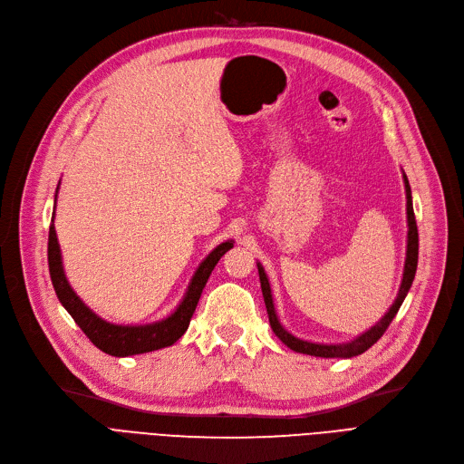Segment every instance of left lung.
Listing matches in <instances>:
<instances>
[{
  "mask_svg": "<svg viewBox=\"0 0 464 464\" xmlns=\"http://www.w3.org/2000/svg\"><path fill=\"white\" fill-rule=\"evenodd\" d=\"M404 180V191H406V222H408V237H406V259H404V271H402V280L399 294L393 301V304L389 306V310L382 315V320L367 329L364 333L357 334L350 343H336V344H324V343H310V340H303L295 334H291L278 320V314L275 308L273 301V291H271V282L269 276H266L263 265L257 261V271H259V282H261V291H263V299L266 306V314H269V322L275 331V334L282 340V343L297 353H306L314 357H340V359H350L355 355H361L362 352H367L372 344H376L389 327V324L393 322L397 315L402 301L408 295V289L413 282V276H416L418 269V250H420V238H418V226H416V216H413V205H411V189L408 184L406 175L402 173Z\"/></svg>",
  "mask_w": 464,
  "mask_h": 464,
  "instance_id": "left-lung-1",
  "label": "left lung"
}]
</instances>
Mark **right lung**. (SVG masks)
I'll return each instance as SVG.
<instances>
[{
    "instance_id": "right-lung-1",
    "label": "right lung",
    "mask_w": 464,
    "mask_h": 464,
    "mask_svg": "<svg viewBox=\"0 0 464 464\" xmlns=\"http://www.w3.org/2000/svg\"><path fill=\"white\" fill-rule=\"evenodd\" d=\"M56 198H58V188H56ZM54 210H56V205H54ZM231 248H233V238L222 242V245H218L199 263L198 271L193 273L179 306L170 312L167 318L152 324H142V325L111 324L100 318V315H97L90 306H86L82 299L75 294V291H72L63 271L62 250H60L58 235L54 229V214H53L51 231H48V271H51V280L62 306L71 314V318L75 320V324L92 340V344L109 355L130 357V355L161 350L167 346H173L177 343L189 325L195 306L199 303L203 287L210 273L214 271L216 263Z\"/></svg>"
}]
</instances>
